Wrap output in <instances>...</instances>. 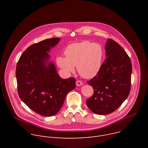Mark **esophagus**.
I'll list each match as a JSON object with an SVG mask.
<instances>
[{
	"mask_svg": "<svg viewBox=\"0 0 148 148\" xmlns=\"http://www.w3.org/2000/svg\"><path fill=\"white\" fill-rule=\"evenodd\" d=\"M82 85H83V82L79 80L78 81H77L76 82V86H78V87H79V86H81Z\"/></svg>",
	"mask_w": 148,
	"mask_h": 148,
	"instance_id": "esophagus-1",
	"label": "esophagus"
}]
</instances>
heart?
Returning a JSON list of instances; mask_svg holds the SVG:
<instances>
[{
  "mask_svg": "<svg viewBox=\"0 0 148 148\" xmlns=\"http://www.w3.org/2000/svg\"><path fill=\"white\" fill-rule=\"evenodd\" d=\"M66 57L58 56L57 65L65 74L75 72L77 67L78 73L82 77L92 78L99 72L103 58L101 46L92 42L84 41L69 45L64 51Z\"/></svg>",
  "mask_w": 148,
  "mask_h": 148,
  "instance_id": "heart-1",
  "label": "heart"
}]
</instances>
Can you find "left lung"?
<instances>
[{
    "mask_svg": "<svg viewBox=\"0 0 148 148\" xmlns=\"http://www.w3.org/2000/svg\"><path fill=\"white\" fill-rule=\"evenodd\" d=\"M106 60L99 72L87 83L94 93L86 103L94 114L106 115L115 111L127 98L131 90V61L116 41L108 39L105 46Z\"/></svg>",
    "mask_w": 148,
    "mask_h": 148,
    "instance_id": "1",
    "label": "left lung"
}]
</instances>
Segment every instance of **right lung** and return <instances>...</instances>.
<instances>
[{
	"mask_svg": "<svg viewBox=\"0 0 148 148\" xmlns=\"http://www.w3.org/2000/svg\"><path fill=\"white\" fill-rule=\"evenodd\" d=\"M51 38L29 47L17 64L16 77L19 97L34 112L45 116L56 115L75 79L61 78L49 53L60 41Z\"/></svg>",
	"mask_w": 148,
	"mask_h": 148,
	"instance_id": "add662e5",
	"label": "right lung"
}]
</instances>
